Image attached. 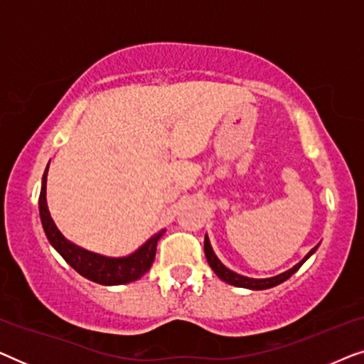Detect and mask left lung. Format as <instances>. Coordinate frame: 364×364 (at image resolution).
<instances>
[{
    "instance_id": "left-lung-1",
    "label": "left lung",
    "mask_w": 364,
    "mask_h": 364,
    "mask_svg": "<svg viewBox=\"0 0 364 364\" xmlns=\"http://www.w3.org/2000/svg\"><path fill=\"white\" fill-rule=\"evenodd\" d=\"M316 248H311L310 252L306 253L305 257H303L301 262H298L295 267L290 268V270L280 273V275L277 277H270V278H250V277H243V275H238V273L232 272L230 268H227L223 263L218 260V257L215 255V252H213V248L210 245V240H208V237L205 235V242H203V252H205V257H207V262L208 265L213 272H215V275L220 278V280L227 282L228 285H233V287H240V288H248V290H267V288H272V287H277L283 283L285 280H288L293 273H295L298 268H300L303 263H305L308 258H310L313 253L316 252Z\"/></svg>"
}]
</instances>
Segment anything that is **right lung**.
Returning <instances> with one entry per match:
<instances>
[{
  "label": "right lung",
  "mask_w": 364,
  "mask_h": 364,
  "mask_svg": "<svg viewBox=\"0 0 364 364\" xmlns=\"http://www.w3.org/2000/svg\"><path fill=\"white\" fill-rule=\"evenodd\" d=\"M48 168L43 173L41 181V193H39V217L46 233L48 240L56 248V252L76 270L79 275H82L87 280L96 282L99 285H124V283L136 282L139 278L146 275L149 268L152 267L154 258H156L157 242L164 235V232H157L149 240L132 252L127 257H106L99 253L89 252L86 248L77 247L76 243L69 242L66 237L59 232L56 223L49 213L46 202V181H48Z\"/></svg>",
  "instance_id": "right-lung-1"
}]
</instances>
